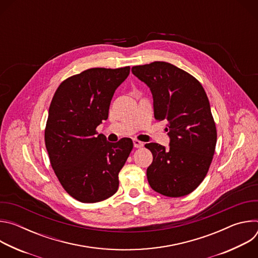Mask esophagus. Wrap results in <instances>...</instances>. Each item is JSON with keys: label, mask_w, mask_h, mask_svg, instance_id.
<instances>
[{"label": "esophagus", "mask_w": 258, "mask_h": 258, "mask_svg": "<svg viewBox=\"0 0 258 258\" xmlns=\"http://www.w3.org/2000/svg\"><path fill=\"white\" fill-rule=\"evenodd\" d=\"M144 146V143L139 141V140H134V147L135 148H141V147Z\"/></svg>", "instance_id": "34e87169"}]
</instances>
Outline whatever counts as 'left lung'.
Instances as JSON below:
<instances>
[{"label": "left lung", "instance_id": "8db88e82", "mask_svg": "<svg viewBox=\"0 0 258 258\" xmlns=\"http://www.w3.org/2000/svg\"><path fill=\"white\" fill-rule=\"evenodd\" d=\"M133 75L150 89L154 118L167 122L169 147L146 144L153 161L147 168L150 187L181 197L204 179L216 145V128L202 85L188 72L162 61L134 66Z\"/></svg>", "mask_w": 258, "mask_h": 258}]
</instances>
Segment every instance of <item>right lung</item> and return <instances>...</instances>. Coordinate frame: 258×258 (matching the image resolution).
<instances>
[{
	"label": "right lung",
	"instance_id": "1",
	"mask_svg": "<svg viewBox=\"0 0 258 258\" xmlns=\"http://www.w3.org/2000/svg\"><path fill=\"white\" fill-rule=\"evenodd\" d=\"M130 69L85 70L61 83L52 99L45 131L50 162L65 191L83 203L117 192L118 173L133 149L130 138L110 143L96 132Z\"/></svg>",
	"mask_w": 258,
	"mask_h": 258
}]
</instances>
